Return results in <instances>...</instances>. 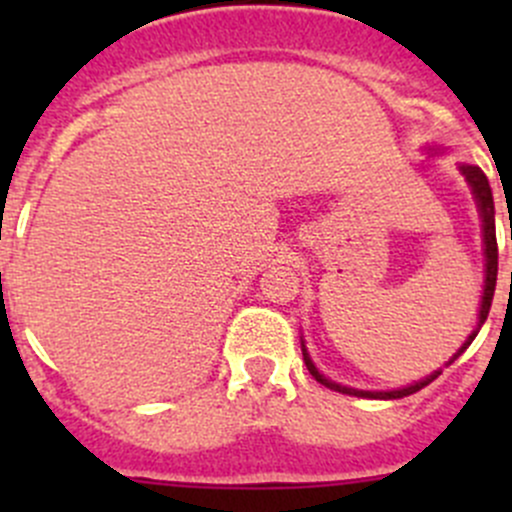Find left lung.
<instances>
[{"mask_svg":"<svg viewBox=\"0 0 512 512\" xmlns=\"http://www.w3.org/2000/svg\"><path fill=\"white\" fill-rule=\"evenodd\" d=\"M431 153H441V148H431ZM458 170H461V175L466 178L468 188H471L473 198H476V205H478V215H480V227H483V257H485V280H483V294H480V307H478V324L476 329H473L471 334H468V339L463 342V347L458 349L456 354L451 356V361L448 364H453V361L458 359L463 352H466L468 347H471V342L476 339L478 329L483 327V322L488 319V312H490V302H493V292H495V280H498V242H495V205H493V193H490V185H488V178H485L483 170L478 168V165H468V163H458ZM510 237H512V230H510ZM512 280V275H510ZM302 354H304V364H307L309 374L314 376V379L319 381L322 386H327V389L332 391H339V394H349V396H359V399H404V396H411L416 394V391H421L423 386L431 384L433 379H436L441 371H433V374L423 376L421 381H414V384L404 386V389H391V391H364V389H352V386H342L337 384V381L327 379V376L322 374V371L314 366L312 356H309L307 347H304V339H302ZM446 364V366H448Z\"/></svg>","mask_w":512,"mask_h":512,"instance_id":"left-lung-1","label":"left lung"}]
</instances>
